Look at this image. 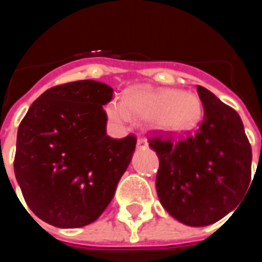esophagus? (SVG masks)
<instances>
[{"mask_svg": "<svg viewBox=\"0 0 262 262\" xmlns=\"http://www.w3.org/2000/svg\"><path fill=\"white\" fill-rule=\"evenodd\" d=\"M148 143H147V139H144V137H139L137 139V147L141 148V147H147Z\"/></svg>", "mask_w": 262, "mask_h": 262, "instance_id": "34e87169", "label": "esophagus"}]
</instances>
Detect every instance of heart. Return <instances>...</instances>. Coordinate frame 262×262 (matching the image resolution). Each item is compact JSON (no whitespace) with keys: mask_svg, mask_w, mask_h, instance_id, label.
Masks as SVG:
<instances>
[{"mask_svg":"<svg viewBox=\"0 0 262 262\" xmlns=\"http://www.w3.org/2000/svg\"><path fill=\"white\" fill-rule=\"evenodd\" d=\"M107 114L115 122H129L132 115L149 118L152 127L163 133H185L197 126L203 103L193 92L139 85L126 91L123 102L107 104Z\"/></svg>","mask_w":262,"mask_h":262,"instance_id":"obj_1","label":"heart"}]
</instances>
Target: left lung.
Returning <instances> with one entry per match:
<instances>
[{
	"instance_id": "left-lung-1",
	"label": "left lung",
	"mask_w": 262,
	"mask_h": 262,
	"mask_svg": "<svg viewBox=\"0 0 262 262\" xmlns=\"http://www.w3.org/2000/svg\"><path fill=\"white\" fill-rule=\"evenodd\" d=\"M204 107L197 130L178 140L149 137L159 156L156 190L164 209L181 223L203 227L236 208L252 181V147L239 114L197 85Z\"/></svg>"
}]
</instances>
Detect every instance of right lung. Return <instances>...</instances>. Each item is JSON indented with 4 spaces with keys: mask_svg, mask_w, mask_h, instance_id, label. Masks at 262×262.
Masks as SVG:
<instances>
[{
    "mask_svg": "<svg viewBox=\"0 0 262 262\" xmlns=\"http://www.w3.org/2000/svg\"><path fill=\"white\" fill-rule=\"evenodd\" d=\"M113 88L94 80L43 92L18 125L14 175L30 209L59 228L98 219L114 197L136 139L106 135ZM28 212V211H27Z\"/></svg>",
    "mask_w": 262,
    "mask_h": 262,
    "instance_id": "obj_1",
    "label": "right lung"
}]
</instances>
